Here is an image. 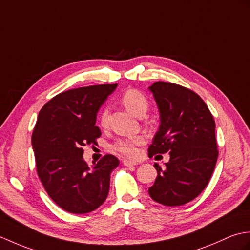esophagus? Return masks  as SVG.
I'll return each mask as SVG.
<instances>
[{
  "mask_svg": "<svg viewBox=\"0 0 250 250\" xmlns=\"http://www.w3.org/2000/svg\"><path fill=\"white\" fill-rule=\"evenodd\" d=\"M123 164L125 166H127V167H132V166H137L138 165L136 162H131V160H128V159H124L123 160Z\"/></svg>",
  "mask_w": 250,
  "mask_h": 250,
  "instance_id": "34e87169",
  "label": "esophagus"
}]
</instances>
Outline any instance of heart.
Returning <instances> with one entry per match:
<instances>
[{
  "mask_svg": "<svg viewBox=\"0 0 250 250\" xmlns=\"http://www.w3.org/2000/svg\"><path fill=\"white\" fill-rule=\"evenodd\" d=\"M121 102L124 107L138 118H141L146 112L148 107L147 98L143 94L136 90V88H128L121 95ZM108 116L109 113L107 110L103 111L99 118L102 127L108 126ZM143 142V138L141 136H134L129 138L120 139L113 144V149L116 152L125 155L127 157H135L137 155V146H140Z\"/></svg>",
  "mask_w": 250,
  "mask_h": 250,
  "instance_id": "1",
  "label": "heart"
}]
</instances>
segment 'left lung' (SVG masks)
I'll return each mask as SVG.
<instances>
[{
	"mask_svg": "<svg viewBox=\"0 0 250 250\" xmlns=\"http://www.w3.org/2000/svg\"><path fill=\"white\" fill-rule=\"evenodd\" d=\"M160 113V126L148 156L169 152L165 168L148 193L154 201L179 207L197 198L210 180L218 157L215 121L197 93L179 84L158 81L148 87Z\"/></svg>",
	"mask_w": 250,
	"mask_h": 250,
	"instance_id": "8db88e82",
	"label": "left lung"
}]
</instances>
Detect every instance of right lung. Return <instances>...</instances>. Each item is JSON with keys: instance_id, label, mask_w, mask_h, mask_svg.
<instances>
[{"instance_id": "right-lung-1", "label": "right lung", "mask_w": 250, "mask_h": 250, "mask_svg": "<svg viewBox=\"0 0 250 250\" xmlns=\"http://www.w3.org/2000/svg\"><path fill=\"white\" fill-rule=\"evenodd\" d=\"M116 86L91 85L60 93L38 114L32 135L37 174L49 197L69 213H90L108 196L110 174L119 159L108 154L90 167L83 159V146L101 137L96 115Z\"/></svg>"}]
</instances>
